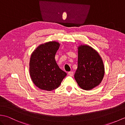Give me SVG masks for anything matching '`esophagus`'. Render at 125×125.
<instances>
[{
    "mask_svg": "<svg viewBox=\"0 0 125 125\" xmlns=\"http://www.w3.org/2000/svg\"><path fill=\"white\" fill-rule=\"evenodd\" d=\"M68 75L70 76H73V71H69V72H68Z\"/></svg>",
    "mask_w": 125,
    "mask_h": 125,
    "instance_id": "obj_1",
    "label": "esophagus"
}]
</instances>
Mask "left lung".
Segmentation results:
<instances>
[{
    "instance_id": "8db88e82",
    "label": "left lung",
    "mask_w": 125,
    "mask_h": 125,
    "mask_svg": "<svg viewBox=\"0 0 125 125\" xmlns=\"http://www.w3.org/2000/svg\"><path fill=\"white\" fill-rule=\"evenodd\" d=\"M105 73L103 60L98 52L87 45L78 47V68L75 79L79 86L90 90L99 85Z\"/></svg>"
}]
</instances>
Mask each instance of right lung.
<instances>
[{"mask_svg": "<svg viewBox=\"0 0 125 125\" xmlns=\"http://www.w3.org/2000/svg\"><path fill=\"white\" fill-rule=\"evenodd\" d=\"M60 44L50 41L40 45L31 55L30 73L34 84L41 90L52 91L60 85L67 76L55 60Z\"/></svg>", "mask_w": 125, "mask_h": 125, "instance_id": "add662e5", "label": "right lung"}]
</instances>
